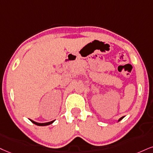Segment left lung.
Returning <instances> with one entry per match:
<instances>
[{"label": "left lung", "instance_id": "obj_1", "mask_svg": "<svg viewBox=\"0 0 153 153\" xmlns=\"http://www.w3.org/2000/svg\"><path fill=\"white\" fill-rule=\"evenodd\" d=\"M124 117H125V116H123V117H121V118H120V119H119V120H118V122H119V121H120V120H122V119H123V118H124Z\"/></svg>", "mask_w": 153, "mask_h": 153}]
</instances>
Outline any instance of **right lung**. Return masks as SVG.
Masks as SVG:
<instances>
[{"label":"right lung","instance_id":"1","mask_svg":"<svg viewBox=\"0 0 153 153\" xmlns=\"http://www.w3.org/2000/svg\"><path fill=\"white\" fill-rule=\"evenodd\" d=\"M30 120L32 123H33L34 124H35V125L37 126H48V125H50V124H52V123H53L54 120H52V121H50V122H48V123H37V122H35L34 121V120L30 119Z\"/></svg>","mask_w":153,"mask_h":153}]
</instances>
